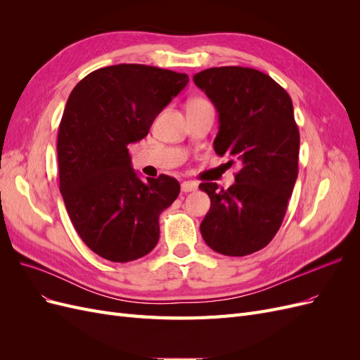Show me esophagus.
<instances>
[{"mask_svg":"<svg viewBox=\"0 0 360 360\" xmlns=\"http://www.w3.org/2000/svg\"><path fill=\"white\" fill-rule=\"evenodd\" d=\"M198 189V183L197 181H183L181 183V192H192Z\"/></svg>","mask_w":360,"mask_h":360,"instance_id":"34e87169","label":"esophagus"}]
</instances>
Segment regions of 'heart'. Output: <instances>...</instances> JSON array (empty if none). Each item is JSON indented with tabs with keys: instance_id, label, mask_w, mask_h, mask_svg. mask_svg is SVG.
<instances>
[{
	"instance_id": "1",
	"label": "heart",
	"mask_w": 360,
	"mask_h": 360,
	"mask_svg": "<svg viewBox=\"0 0 360 360\" xmlns=\"http://www.w3.org/2000/svg\"><path fill=\"white\" fill-rule=\"evenodd\" d=\"M201 102H207V101L202 99V97H195V99H192V101L189 102V105H192V103H201Z\"/></svg>"
}]
</instances>
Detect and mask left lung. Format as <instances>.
Returning <instances> with one entry per match:
<instances>
[{
    "label": "left lung",
    "mask_w": 360,
    "mask_h": 360,
    "mask_svg": "<svg viewBox=\"0 0 360 360\" xmlns=\"http://www.w3.org/2000/svg\"><path fill=\"white\" fill-rule=\"evenodd\" d=\"M193 82L219 112L214 151L242 167L228 189L200 184L210 198L200 225L202 238L222 255L254 254L278 233L297 179L300 135L291 97L269 75L250 68L205 69Z\"/></svg>",
    "instance_id": "obj_1"
}]
</instances>
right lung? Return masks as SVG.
Wrapping results in <instances>:
<instances>
[{"instance_id": "add662e5", "label": "right lung", "mask_w": 360, "mask_h": 360, "mask_svg": "<svg viewBox=\"0 0 360 360\" xmlns=\"http://www.w3.org/2000/svg\"><path fill=\"white\" fill-rule=\"evenodd\" d=\"M188 81L186 73L117 64L86 75L69 96L57 141L60 192L82 242L112 263L151 252L159 216L179 197L174 177L139 180L129 146L147 136Z\"/></svg>"}]
</instances>
